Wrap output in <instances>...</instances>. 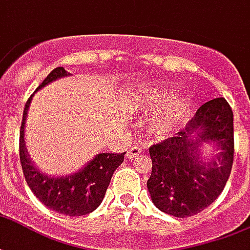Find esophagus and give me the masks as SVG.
<instances>
[{
  "label": "esophagus",
  "mask_w": 250,
  "mask_h": 250,
  "mask_svg": "<svg viewBox=\"0 0 250 250\" xmlns=\"http://www.w3.org/2000/svg\"><path fill=\"white\" fill-rule=\"evenodd\" d=\"M140 153H142V148H139V147H131V148L127 151V158L135 159L138 158Z\"/></svg>",
  "instance_id": "1"
}]
</instances>
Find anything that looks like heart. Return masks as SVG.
Instances as JSON below:
<instances>
[{
    "mask_svg": "<svg viewBox=\"0 0 250 250\" xmlns=\"http://www.w3.org/2000/svg\"><path fill=\"white\" fill-rule=\"evenodd\" d=\"M171 95H153L147 102V106L151 110H160L163 107L168 106L171 103ZM183 112H184V106H183L182 103H176L175 106L172 107L171 110L167 111L163 115L158 116L151 123V127H149L151 134L153 136H156V138H164V136H167L172 131V128L175 127L177 120L180 119Z\"/></svg>",
    "mask_w": 250,
    "mask_h": 250,
    "instance_id": "1",
    "label": "heart"
}]
</instances>
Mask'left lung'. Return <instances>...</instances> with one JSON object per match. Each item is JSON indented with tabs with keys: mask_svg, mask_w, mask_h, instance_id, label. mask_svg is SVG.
I'll return each instance as SVG.
<instances>
[{
	"mask_svg": "<svg viewBox=\"0 0 250 250\" xmlns=\"http://www.w3.org/2000/svg\"><path fill=\"white\" fill-rule=\"evenodd\" d=\"M203 141L219 149L210 162L200 159ZM233 155V112L224 98H216L197 110L186 128L149 147L152 172L147 188L153 204L175 217L201 212L223 192Z\"/></svg>",
	"mask_w": 250,
	"mask_h": 250,
	"instance_id": "obj_1",
	"label": "left lung"
}]
</instances>
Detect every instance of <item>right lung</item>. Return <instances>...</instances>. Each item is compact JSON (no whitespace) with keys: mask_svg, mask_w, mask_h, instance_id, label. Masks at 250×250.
I'll return each mask as SVG.
<instances>
[{"mask_svg":"<svg viewBox=\"0 0 250 250\" xmlns=\"http://www.w3.org/2000/svg\"><path fill=\"white\" fill-rule=\"evenodd\" d=\"M68 75L63 67L54 68L41 83L40 90L47 83ZM33 95L27 99L23 108L20 131V160L27 186L38 200L54 212L66 216H83L95 210L104 197L112 173L125 160V153H99L86 167L75 175L62 177L46 176L31 163L25 148L23 128L29 104Z\"/></svg>","mask_w":250,"mask_h":250,"instance_id":"add662e5","label":"right lung"}]
</instances>
